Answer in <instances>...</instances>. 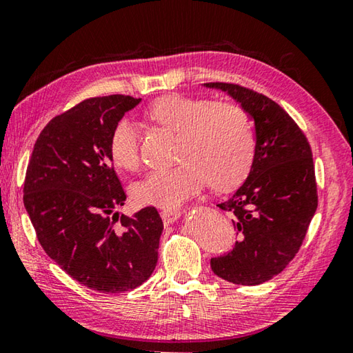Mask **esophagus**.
Segmentation results:
<instances>
[{
    "label": "esophagus",
    "mask_w": 353,
    "mask_h": 353,
    "mask_svg": "<svg viewBox=\"0 0 353 353\" xmlns=\"http://www.w3.org/2000/svg\"><path fill=\"white\" fill-rule=\"evenodd\" d=\"M160 217H162V221H163L165 225H170V223L176 222L179 217H181V211L176 210V208L162 210V211H160Z\"/></svg>",
    "instance_id": "1"
}]
</instances>
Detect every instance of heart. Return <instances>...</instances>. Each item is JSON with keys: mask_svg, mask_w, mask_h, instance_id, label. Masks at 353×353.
<instances>
[{"mask_svg": "<svg viewBox=\"0 0 353 353\" xmlns=\"http://www.w3.org/2000/svg\"><path fill=\"white\" fill-rule=\"evenodd\" d=\"M151 120L179 134L181 165L150 172L132 185L139 205L176 208L208 182L232 188L248 174L254 157V134L248 115L230 101L166 95L150 106ZM110 156L120 170L140 165V132L131 120H120L110 137Z\"/></svg>", "mask_w": 353, "mask_h": 353, "instance_id": "b5f03b06", "label": "heart"}]
</instances>
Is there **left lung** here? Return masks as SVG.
Segmentation results:
<instances>
[{
	"instance_id": "obj_1",
	"label": "left lung",
	"mask_w": 353,
	"mask_h": 353,
	"mask_svg": "<svg viewBox=\"0 0 353 353\" xmlns=\"http://www.w3.org/2000/svg\"><path fill=\"white\" fill-rule=\"evenodd\" d=\"M241 103L254 121L252 170L242 187L217 205L234 214L232 252L211 258L228 283L258 285L281 273L303 245L318 207L315 166L304 132L276 101L234 83H203Z\"/></svg>"
}]
</instances>
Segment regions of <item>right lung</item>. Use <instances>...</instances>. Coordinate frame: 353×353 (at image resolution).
Masks as SVG:
<instances>
[{"mask_svg":"<svg viewBox=\"0 0 353 353\" xmlns=\"http://www.w3.org/2000/svg\"><path fill=\"white\" fill-rule=\"evenodd\" d=\"M140 101L105 95L57 115L38 136L26 171L23 201L43 250L70 278L103 293L142 285L159 258L163 222L157 210L115 211L126 194L110 137Z\"/></svg>","mask_w":353,"mask_h":353,"instance_id":"1","label":"right lung"}]
</instances>
